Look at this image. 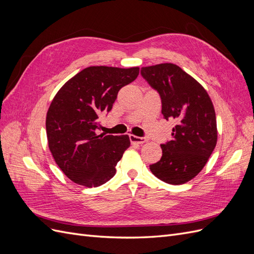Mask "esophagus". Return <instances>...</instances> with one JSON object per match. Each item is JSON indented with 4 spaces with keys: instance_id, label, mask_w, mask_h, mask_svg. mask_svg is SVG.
<instances>
[{
    "instance_id": "1",
    "label": "esophagus",
    "mask_w": 254,
    "mask_h": 254,
    "mask_svg": "<svg viewBox=\"0 0 254 254\" xmlns=\"http://www.w3.org/2000/svg\"><path fill=\"white\" fill-rule=\"evenodd\" d=\"M129 139H130V142L136 143V144H143V143L147 141V140H146V137H144V136H136V135H133V134H130Z\"/></svg>"
}]
</instances>
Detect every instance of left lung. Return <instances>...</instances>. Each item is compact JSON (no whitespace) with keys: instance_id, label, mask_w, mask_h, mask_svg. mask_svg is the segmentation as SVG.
Listing matches in <instances>:
<instances>
[{"instance_id":"8db88e82","label":"left lung","mask_w":254,"mask_h":254,"mask_svg":"<svg viewBox=\"0 0 254 254\" xmlns=\"http://www.w3.org/2000/svg\"><path fill=\"white\" fill-rule=\"evenodd\" d=\"M141 75L160 95L163 118L177 122L172 140L161 144L162 157L149 168L160 180L183 184L200 173L216 146L211 98L200 83L176 64L142 67Z\"/></svg>"}]
</instances>
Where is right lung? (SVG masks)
Instances as JSON below:
<instances>
[{"mask_svg":"<svg viewBox=\"0 0 254 254\" xmlns=\"http://www.w3.org/2000/svg\"><path fill=\"white\" fill-rule=\"evenodd\" d=\"M139 67L89 66L66 81L50 106L45 127L49 147L60 170L83 187H99L117 173L130 146L125 135L97 134L99 118L108 114L119 91L132 82Z\"/></svg>","mask_w":254,"mask_h":254,"instance_id":"1","label":"right lung"}]
</instances>
